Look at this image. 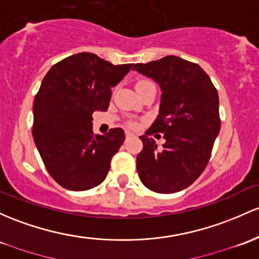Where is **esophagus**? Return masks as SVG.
<instances>
[{
	"instance_id": "obj_1",
	"label": "esophagus",
	"mask_w": 259,
	"mask_h": 259,
	"mask_svg": "<svg viewBox=\"0 0 259 259\" xmlns=\"http://www.w3.org/2000/svg\"><path fill=\"white\" fill-rule=\"evenodd\" d=\"M125 136H126V139H130V138H132V136H134V135H133L132 133H129V132H127L126 134H125Z\"/></svg>"
}]
</instances>
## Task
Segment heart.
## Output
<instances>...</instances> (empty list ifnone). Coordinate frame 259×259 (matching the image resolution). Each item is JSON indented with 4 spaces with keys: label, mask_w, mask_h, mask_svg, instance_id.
Returning <instances> with one entry per match:
<instances>
[{
    "label": "heart",
    "mask_w": 259,
    "mask_h": 259,
    "mask_svg": "<svg viewBox=\"0 0 259 259\" xmlns=\"http://www.w3.org/2000/svg\"><path fill=\"white\" fill-rule=\"evenodd\" d=\"M149 83H152V82H150V81H147V79H140V81H138V83H136V86H135V88H139V87H143V86H146V84H149ZM136 125V123L135 121H129V126H132V127H134Z\"/></svg>",
    "instance_id": "1"
}]
</instances>
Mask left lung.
<instances>
[{"mask_svg":"<svg viewBox=\"0 0 259 259\" xmlns=\"http://www.w3.org/2000/svg\"><path fill=\"white\" fill-rule=\"evenodd\" d=\"M133 70L160 84V113L140 136L144 147L136 168L145 187L162 194L187 188L205 169L220 132L219 95L198 64L175 55L135 64ZM162 132V149L150 135Z\"/></svg>","mask_w":259,"mask_h":259,"instance_id":"1","label":"left lung"}]
</instances>
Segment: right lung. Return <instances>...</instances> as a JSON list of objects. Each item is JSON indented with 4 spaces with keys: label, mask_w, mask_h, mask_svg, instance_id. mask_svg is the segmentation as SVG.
Masks as SVG:
<instances>
[{
    "label": "right lung",
    "mask_w": 259,
    "mask_h": 259,
    "mask_svg": "<svg viewBox=\"0 0 259 259\" xmlns=\"http://www.w3.org/2000/svg\"><path fill=\"white\" fill-rule=\"evenodd\" d=\"M133 65L79 53L59 61L42 78L33 104V138L47 171L64 188L87 190L106 180L125 134L121 127L93 134L92 114L106 112L112 87Z\"/></svg>",
    "instance_id": "1"
}]
</instances>
